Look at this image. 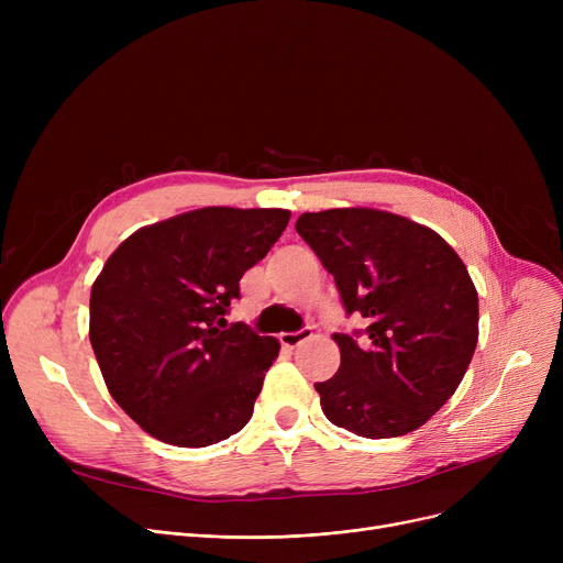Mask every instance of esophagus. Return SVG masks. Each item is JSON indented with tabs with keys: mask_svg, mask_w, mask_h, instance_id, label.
<instances>
[{
	"mask_svg": "<svg viewBox=\"0 0 563 563\" xmlns=\"http://www.w3.org/2000/svg\"><path fill=\"white\" fill-rule=\"evenodd\" d=\"M312 338V329L310 327H303V329H299V331H294V333H280V344L283 346H287V349H294V346H299V344H303L306 340H310Z\"/></svg>",
	"mask_w": 563,
	"mask_h": 563,
	"instance_id": "34e87169",
	"label": "esophagus"
}]
</instances>
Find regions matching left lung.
Masks as SVG:
<instances>
[{
	"instance_id": "obj_1",
	"label": "left lung",
	"mask_w": 563,
	"mask_h": 563,
	"mask_svg": "<svg viewBox=\"0 0 563 563\" xmlns=\"http://www.w3.org/2000/svg\"><path fill=\"white\" fill-rule=\"evenodd\" d=\"M297 232L333 274L346 317L365 329L333 333L340 369L314 383L335 427L395 438L445 404L479 338V299L442 236L404 217L346 207L308 212Z\"/></svg>"
}]
</instances>
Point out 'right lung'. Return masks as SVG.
<instances>
[{
	"mask_svg": "<svg viewBox=\"0 0 563 563\" xmlns=\"http://www.w3.org/2000/svg\"><path fill=\"white\" fill-rule=\"evenodd\" d=\"M287 210L202 207L136 230L91 289V346L128 416L177 448L242 431L278 340L230 323L240 280L289 223Z\"/></svg>",
	"mask_w": 563,
	"mask_h": 563,
	"instance_id": "add662e5",
	"label": "right lung"
}]
</instances>
